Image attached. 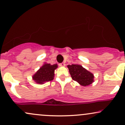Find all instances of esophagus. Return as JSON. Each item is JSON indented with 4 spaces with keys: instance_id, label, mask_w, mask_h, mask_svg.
<instances>
[{
    "instance_id": "obj_1",
    "label": "esophagus",
    "mask_w": 125,
    "mask_h": 125,
    "mask_svg": "<svg viewBox=\"0 0 125 125\" xmlns=\"http://www.w3.org/2000/svg\"><path fill=\"white\" fill-rule=\"evenodd\" d=\"M60 66H65V63H59Z\"/></svg>"
}]
</instances>
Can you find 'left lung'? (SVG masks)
Returning a JSON list of instances; mask_svg holds the SVG:
<instances>
[{"instance_id":"left-lung-1","label":"left lung","mask_w":125,"mask_h":125,"mask_svg":"<svg viewBox=\"0 0 125 125\" xmlns=\"http://www.w3.org/2000/svg\"><path fill=\"white\" fill-rule=\"evenodd\" d=\"M69 73L73 80L83 86H87L94 82V75L80 64L68 65Z\"/></svg>"}]
</instances>
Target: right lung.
I'll return each instance as SVG.
<instances>
[{"label":"right lung","instance_id":"1","mask_svg":"<svg viewBox=\"0 0 125 125\" xmlns=\"http://www.w3.org/2000/svg\"><path fill=\"white\" fill-rule=\"evenodd\" d=\"M58 67V64L51 65L50 63H44L43 66L36 72L32 76V79L35 82L40 84L52 81L54 77V72Z\"/></svg>","mask_w":125,"mask_h":125}]
</instances>
